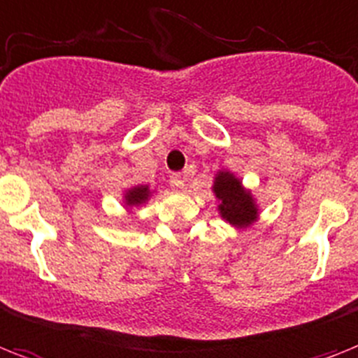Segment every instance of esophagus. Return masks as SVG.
Returning <instances> with one entry per match:
<instances>
[{
    "label": "esophagus",
    "instance_id": "obj_1",
    "mask_svg": "<svg viewBox=\"0 0 358 358\" xmlns=\"http://www.w3.org/2000/svg\"><path fill=\"white\" fill-rule=\"evenodd\" d=\"M171 185L176 189H184L185 187V176L184 174H178V173H174L171 174V178H169Z\"/></svg>",
    "mask_w": 358,
    "mask_h": 358
}]
</instances>
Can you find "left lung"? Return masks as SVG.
Here are the masks:
<instances>
[{
  "mask_svg": "<svg viewBox=\"0 0 358 358\" xmlns=\"http://www.w3.org/2000/svg\"><path fill=\"white\" fill-rule=\"evenodd\" d=\"M213 191L220 200V215L229 224L246 226L257 217V209L250 193H246L241 187L239 180L234 178L229 173H220L215 178Z\"/></svg>",
  "mask_w": 358,
  "mask_h": 358,
  "instance_id": "obj_1",
  "label": "left lung"
}]
</instances>
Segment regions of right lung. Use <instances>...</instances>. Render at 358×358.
<instances>
[{"mask_svg":"<svg viewBox=\"0 0 358 358\" xmlns=\"http://www.w3.org/2000/svg\"><path fill=\"white\" fill-rule=\"evenodd\" d=\"M147 196H149V189L147 187H134L132 191H129L127 193V204L129 206H136V204H141L143 200H147Z\"/></svg>","mask_w":358,"mask_h":358,"instance_id":"obj_1","label":"right lung"}]
</instances>
